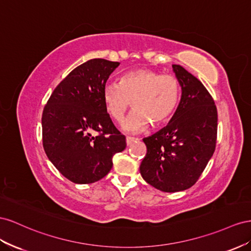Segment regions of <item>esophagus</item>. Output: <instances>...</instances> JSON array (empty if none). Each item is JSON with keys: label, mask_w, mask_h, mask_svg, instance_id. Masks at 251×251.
<instances>
[{"label": "esophagus", "mask_w": 251, "mask_h": 251, "mask_svg": "<svg viewBox=\"0 0 251 251\" xmlns=\"http://www.w3.org/2000/svg\"><path fill=\"white\" fill-rule=\"evenodd\" d=\"M137 140H138L137 138H133V137H127V138H126V144H127V145H131L132 143H133V142H135Z\"/></svg>", "instance_id": "esophagus-1"}]
</instances>
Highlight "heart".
Wrapping results in <instances>:
<instances>
[{"label":"heart","instance_id":"heart-1","mask_svg":"<svg viewBox=\"0 0 251 251\" xmlns=\"http://www.w3.org/2000/svg\"><path fill=\"white\" fill-rule=\"evenodd\" d=\"M181 94V84L173 75L151 69H138L123 75L119 83L104 86L103 100L107 111L121 122L131 106L134 109L122 124L127 132L138 133L151 123L161 126L173 117Z\"/></svg>","mask_w":251,"mask_h":251}]
</instances>
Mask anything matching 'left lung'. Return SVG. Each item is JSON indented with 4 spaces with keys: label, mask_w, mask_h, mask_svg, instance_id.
<instances>
[{
    "label": "left lung",
    "mask_w": 251,
    "mask_h": 251,
    "mask_svg": "<svg viewBox=\"0 0 251 251\" xmlns=\"http://www.w3.org/2000/svg\"><path fill=\"white\" fill-rule=\"evenodd\" d=\"M181 84V101L168 125L143 139L147 147L140 173L164 192L190 188L214 152L218 111L205 86L181 65H173Z\"/></svg>",
    "instance_id": "obj_1"
}]
</instances>
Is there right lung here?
<instances>
[{"label": "right lung", "mask_w": 251, "mask_h": 251, "mask_svg": "<svg viewBox=\"0 0 251 251\" xmlns=\"http://www.w3.org/2000/svg\"><path fill=\"white\" fill-rule=\"evenodd\" d=\"M119 62L92 59L56 86L42 114L43 147L54 167L75 184L103 178L125 135L107 113L103 89Z\"/></svg>", "instance_id": "1"}]
</instances>
